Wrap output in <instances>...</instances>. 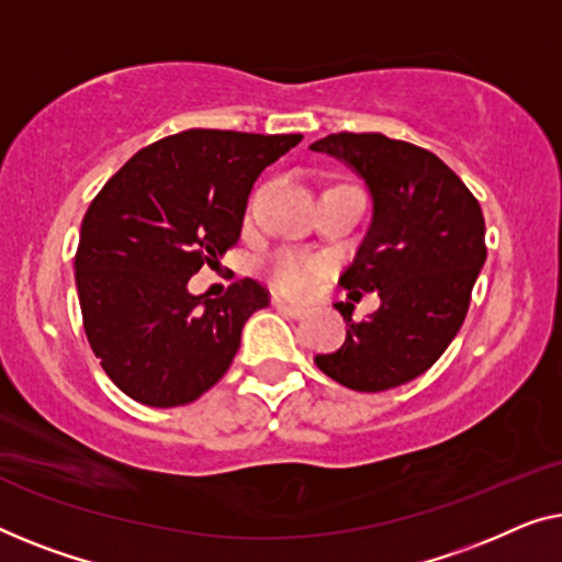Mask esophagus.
Wrapping results in <instances>:
<instances>
[{
	"mask_svg": "<svg viewBox=\"0 0 562 562\" xmlns=\"http://www.w3.org/2000/svg\"><path fill=\"white\" fill-rule=\"evenodd\" d=\"M274 307L282 313H288L290 318H303V315L307 313L305 305H297V303H284V300H274Z\"/></svg>",
	"mask_w": 562,
	"mask_h": 562,
	"instance_id": "34e87169",
	"label": "esophagus"
}]
</instances>
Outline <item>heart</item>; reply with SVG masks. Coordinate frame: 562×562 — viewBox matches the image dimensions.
<instances>
[{
    "label": "heart",
    "mask_w": 562,
    "mask_h": 562,
    "mask_svg": "<svg viewBox=\"0 0 562 562\" xmlns=\"http://www.w3.org/2000/svg\"><path fill=\"white\" fill-rule=\"evenodd\" d=\"M326 270L318 259L297 255V251H280L270 259V280L284 295H307Z\"/></svg>",
    "instance_id": "1"
}]
</instances>
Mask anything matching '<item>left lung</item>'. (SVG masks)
<instances>
[{
  "mask_svg": "<svg viewBox=\"0 0 562 562\" xmlns=\"http://www.w3.org/2000/svg\"><path fill=\"white\" fill-rule=\"evenodd\" d=\"M363 180L371 221L341 288L379 292L341 349L318 353L323 374L357 392H384L420 376L453 341L486 262V226L463 180L428 149L379 132L328 134L311 145Z\"/></svg>",
  "mask_w": 562,
  "mask_h": 562,
  "instance_id": "left-lung-1",
  "label": "left lung"
}]
</instances>
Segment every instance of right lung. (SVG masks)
Returning a JSON list of instances; mask_svg holds the SVG:
<instances>
[{"mask_svg":"<svg viewBox=\"0 0 562 562\" xmlns=\"http://www.w3.org/2000/svg\"><path fill=\"white\" fill-rule=\"evenodd\" d=\"M303 134L188 130L139 149L86 211L76 290L109 379L149 407L209 392L239 351L251 313L270 305L244 278L224 297L188 280L239 241L251 186Z\"/></svg>","mask_w":562,"mask_h":562,"instance_id":"right-lung-1","label":"right lung"}]
</instances>
